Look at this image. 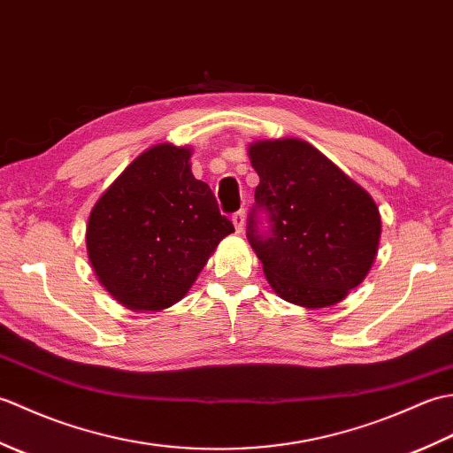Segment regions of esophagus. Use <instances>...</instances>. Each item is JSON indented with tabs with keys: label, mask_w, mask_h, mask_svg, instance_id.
Instances as JSON below:
<instances>
[{
	"label": "esophagus",
	"mask_w": 453,
	"mask_h": 453,
	"mask_svg": "<svg viewBox=\"0 0 453 453\" xmlns=\"http://www.w3.org/2000/svg\"><path fill=\"white\" fill-rule=\"evenodd\" d=\"M232 221L235 226V232L237 234H243V227H245V210H239L232 216Z\"/></svg>",
	"instance_id": "obj_1"
}]
</instances>
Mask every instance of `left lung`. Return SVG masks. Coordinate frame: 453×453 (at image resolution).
Here are the masks:
<instances>
[{"label":"left lung","instance_id":"8db88e82","mask_svg":"<svg viewBox=\"0 0 453 453\" xmlns=\"http://www.w3.org/2000/svg\"><path fill=\"white\" fill-rule=\"evenodd\" d=\"M249 157L261 182L247 239L268 284L282 300L307 310L339 303L378 255L381 218L375 202L303 140L255 142Z\"/></svg>","mask_w":453,"mask_h":453}]
</instances>
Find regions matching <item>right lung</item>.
<instances>
[{"label": "right lung", "mask_w": 453, "mask_h": 453, "mask_svg": "<svg viewBox=\"0 0 453 453\" xmlns=\"http://www.w3.org/2000/svg\"><path fill=\"white\" fill-rule=\"evenodd\" d=\"M188 161V148L157 143L91 210L85 234L91 266L132 311H159L182 300L218 243L234 232Z\"/></svg>", "instance_id": "add662e5"}]
</instances>
